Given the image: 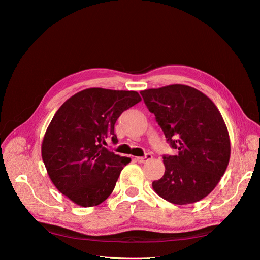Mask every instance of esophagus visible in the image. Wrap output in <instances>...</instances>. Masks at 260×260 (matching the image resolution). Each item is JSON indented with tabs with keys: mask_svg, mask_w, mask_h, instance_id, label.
Instances as JSON below:
<instances>
[{
	"mask_svg": "<svg viewBox=\"0 0 260 260\" xmlns=\"http://www.w3.org/2000/svg\"><path fill=\"white\" fill-rule=\"evenodd\" d=\"M153 158V156L151 155V154H146L145 156H143V157H137V160L139 161V162H146V161H148V160H151Z\"/></svg>",
	"mask_w": 260,
	"mask_h": 260,
	"instance_id": "obj_1",
	"label": "esophagus"
}]
</instances>
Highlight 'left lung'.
I'll list each match as a JSON object with an SVG mask.
<instances>
[{
  "label": "left lung",
  "mask_w": 260,
  "mask_h": 260,
  "mask_svg": "<svg viewBox=\"0 0 260 260\" xmlns=\"http://www.w3.org/2000/svg\"><path fill=\"white\" fill-rule=\"evenodd\" d=\"M156 117L174 156H164L165 174L152 186L160 198L186 205L207 196L224 175L230 160V137L219 109L192 86L170 84L141 91Z\"/></svg>",
  "instance_id": "8db88e82"
}]
</instances>
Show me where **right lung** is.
I'll return each mask as SVG.
<instances>
[{
	"instance_id": "obj_1",
	"label": "right lung",
	"mask_w": 260,
	"mask_h": 260,
	"mask_svg": "<svg viewBox=\"0 0 260 260\" xmlns=\"http://www.w3.org/2000/svg\"><path fill=\"white\" fill-rule=\"evenodd\" d=\"M142 100L136 91L90 88L76 93L51 120L41 145L42 159L57 190L81 207H93L112 194L131 161L103 146L122 112Z\"/></svg>"
}]
</instances>
